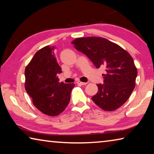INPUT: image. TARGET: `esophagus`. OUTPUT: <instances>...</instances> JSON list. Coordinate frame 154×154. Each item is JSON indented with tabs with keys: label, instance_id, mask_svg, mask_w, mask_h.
<instances>
[{
	"label": "esophagus",
	"instance_id": "1",
	"mask_svg": "<svg viewBox=\"0 0 154 154\" xmlns=\"http://www.w3.org/2000/svg\"><path fill=\"white\" fill-rule=\"evenodd\" d=\"M77 84H79V85H86V84H87V83L82 82H80V81H78V82H77Z\"/></svg>",
	"mask_w": 154,
	"mask_h": 154
}]
</instances>
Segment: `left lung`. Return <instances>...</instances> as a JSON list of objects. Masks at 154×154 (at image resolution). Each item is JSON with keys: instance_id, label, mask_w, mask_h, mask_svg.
<instances>
[{"instance_id": "1", "label": "left lung", "mask_w": 154, "mask_h": 154, "mask_svg": "<svg viewBox=\"0 0 154 154\" xmlns=\"http://www.w3.org/2000/svg\"><path fill=\"white\" fill-rule=\"evenodd\" d=\"M77 50L86 55L94 66L105 69L103 84L92 96L96 105L106 111L120 107L135 87L137 69L133 58L120 46L105 38H77L72 42Z\"/></svg>"}]
</instances>
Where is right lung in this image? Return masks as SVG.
<instances>
[{"mask_svg": "<svg viewBox=\"0 0 154 154\" xmlns=\"http://www.w3.org/2000/svg\"><path fill=\"white\" fill-rule=\"evenodd\" d=\"M54 47L45 46L33 56L25 69V89L33 105L43 113L56 116L69 105L74 83H60L62 72L57 62Z\"/></svg>", "mask_w": 154, "mask_h": 154, "instance_id": "add662e5", "label": "right lung"}]
</instances>
